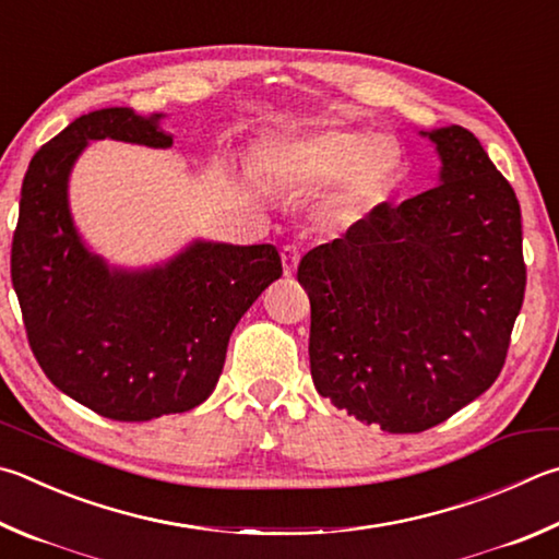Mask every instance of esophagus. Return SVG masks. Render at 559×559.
<instances>
[{
    "instance_id": "obj_1",
    "label": "esophagus",
    "mask_w": 559,
    "mask_h": 559,
    "mask_svg": "<svg viewBox=\"0 0 559 559\" xmlns=\"http://www.w3.org/2000/svg\"><path fill=\"white\" fill-rule=\"evenodd\" d=\"M281 261H283V273L286 276H293L298 269V261H300V251L296 247H283L281 249Z\"/></svg>"
}]
</instances>
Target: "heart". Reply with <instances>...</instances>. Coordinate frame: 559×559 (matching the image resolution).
<instances>
[{"label":"heart","instance_id":"b5f03b06","mask_svg":"<svg viewBox=\"0 0 559 559\" xmlns=\"http://www.w3.org/2000/svg\"><path fill=\"white\" fill-rule=\"evenodd\" d=\"M261 176L278 188L322 190L324 217L359 222L389 200L403 180V148L367 127H330L308 136L263 141Z\"/></svg>","mask_w":559,"mask_h":559}]
</instances>
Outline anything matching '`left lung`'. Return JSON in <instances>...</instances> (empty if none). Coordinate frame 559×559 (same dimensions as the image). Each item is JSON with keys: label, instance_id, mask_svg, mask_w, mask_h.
Masks as SVG:
<instances>
[{"label": "left lung", "instance_id": "1", "mask_svg": "<svg viewBox=\"0 0 559 559\" xmlns=\"http://www.w3.org/2000/svg\"><path fill=\"white\" fill-rule=\"evenodd\" d=\"M438 186L383 202L302 257L320 395L385 432H423L489 389L525 293L519 198L464 127L420 131Z\"/></svg>", "mask_w": 559, "mask_h": 559}]
</instances>
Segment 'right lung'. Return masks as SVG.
Returning a JSON list of instances; mask_svg holds the SVG:
<instances>
[{"mask_svg": "<svg viewBox=\"0 0 559 559\" xmlns=\"http://www.w3.org/2000/svg\"><path fill=\"white\" fill-rule=\"evenodd\" d=\"M166 115L90 111L36 151L12 241V283L28 344L56 389L109 420L144 423L210 399L251 302L281 278L273 245L195 239L176 257L121 269L85 245L70 174L90 141L170 148Z\"/></svg>", "mask_w": 559, "mask_h": 559, "instance_id": "add662e5", "label": "right lung"}]
</instances>
